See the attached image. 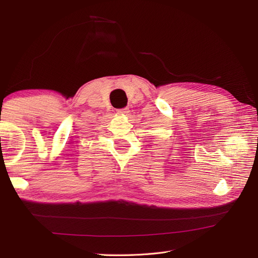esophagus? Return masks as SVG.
<instances>
[{"label": "esophagus", "instance_id": "34e87169", "mask_svg": "<svg viewBox=\"0 0 258 258\" xmlns=\"http://www.w3.org/2000/svg\"><path fill=\"white\" fill-rule=\"evenodd\" d=\"M117 114L118 115H128L129 114V108L124 107V108H120V110H117Z\"/></svg>", "mask_w": 258, "mask_h": 258}]
</instances>
